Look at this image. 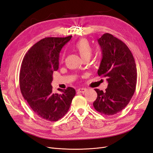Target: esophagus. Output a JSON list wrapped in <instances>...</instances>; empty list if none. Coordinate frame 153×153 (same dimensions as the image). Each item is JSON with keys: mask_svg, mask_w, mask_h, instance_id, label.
<instances>
[{"mask_svg": "<svg viewBox=\"0 0 153 153\" xmlns=\"http://www.w3.org/2000/svg\"><path fill=\"white\" fill-rule=\"evenodd\" d=\"M87 91L86 89H84V88H82V89H77V91L80 92V93H84V92H85Z\"/></svg>", "mask_w": 153, "mask_h": 153, "instance_id": "1", "label": "esophagus"}]
</instances>
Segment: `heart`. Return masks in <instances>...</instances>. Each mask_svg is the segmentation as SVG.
I'll return each mask as SVG.
<instances>
[{
  "label": "heart",
  "instance_id": "b5f03b06",
  "mask_svg": "<svg viewBox=\"0 0 153 153\" xmlns=\"http://www.w3.org/2000/svg\"><path fill=\"white\" fill-rule=\"evenodd\" d=\"M73 48L75 50L79 53L80 57L83 60L89 59L92 54V48L91 46L89 41L85 39H82L76 41L73 45ZM65 54L62 53L60 57L61 62L64 61Z\"/></svg>",
  "mask_w": 153,
  "mask_h": 153
}]
</instances>
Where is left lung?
<instances>
[{
	"label": "left lung",
	"instance_id": "left-lung-1",
	"mask_svg": "<svg viewBox=\"0 0 153 153\" xmlns=\"http://www.w3.org/2000/svg\"><path fill=\"white\" fill-rule=\"evenodd\" d=\"M102 51V60L98 74L106 78L105 91L95 89L96 111L106 115L121 112L130 101L136 89L137 68L130 50L121 40L109 33L98 39Z\"/></svg>",
	"mask_w": 153,
	"mask_h": 153
}]
</instances>
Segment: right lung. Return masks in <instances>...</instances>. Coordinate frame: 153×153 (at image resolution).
Instances as JSON below:
<instances>
[{
    "label": "right lung",
    "mask_w": 153,
    "mask_h": 153,
    "mask_svg": "<svg viewBox=\"0 0 153 153\" xmlns=\"http://www.w3.org/2000/svg\"><path fill=\"white\" fill-rule=\"evenodd\" d=\"M71 37L42 39L29 50L22 63V94L34 112L49 121H57L64 116L76 94L72 87L59 89L61 93L54 94L51 85L53 73L59 69V53Z\"/></svg>",
    "instance_id": "add662e5"
}]
</instances>
